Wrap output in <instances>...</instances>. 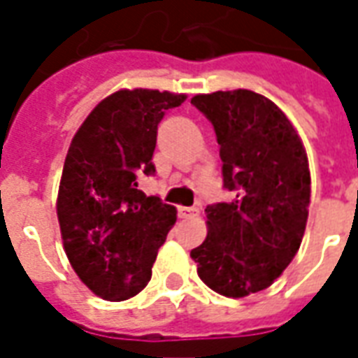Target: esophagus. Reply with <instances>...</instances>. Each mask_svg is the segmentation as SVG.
<instances>
[{"label":"esophagus","instance_id":"34e87169","mask_svg":"<svg viewBox=\"0 0 358 358\" xmlns=\"http://www.w3.org/2000/svg\"><path fill=\"white\" fill-rule=\"evenodd\" d=\"M178 213L182 218H195L199 215V209H195V207H180Z\"/></svg>","mask_w":358,"mask_h":358}]
</instances>
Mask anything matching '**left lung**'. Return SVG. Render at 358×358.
Wrapping results in <instances>:
<instances>
[{"instance_id":"left-lung-1","label":"left lung","mask_w":358,"mask_h":358,"mask_svg":"<svg viewBox=\"0 0 358 358\" xmlns=\"http://www.w3.org/2000/svg\"><path fill=\"white\" fill-rule=\"evenodd\" d=\"M209 118L234 199L209 205L207 238L192 249L213 292L245 297L266 289L299 251L310 203L305 148L276 103L251 90L195 95Z\"/></svg>"}]
</instances>
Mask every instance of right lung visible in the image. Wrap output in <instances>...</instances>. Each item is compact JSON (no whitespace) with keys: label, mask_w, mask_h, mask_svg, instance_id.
Wrapping results in <instances>:
<instances>
[{"label":"right lung","mask_w":358,"mask_h":358,"mask_svg":"<svg viewBox=\"0 0 358 358\" xmlns=\"http://www.w3.org/2000/svg\"><path fill=\"white\" fill-rule=\"evenodd\" d=\"M184 94L120 90L105 97L74 134L59 184L57 218L74 272L107 301L148 285L176 209L138 189L155 174L157 126Z\"/></svg>","instance_id":"add662e5"}]
</instances>
